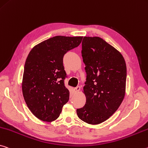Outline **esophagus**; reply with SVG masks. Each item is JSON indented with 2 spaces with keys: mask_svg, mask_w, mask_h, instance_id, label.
Here are the masks:
<instances>
[{
  "mask_svg": "<svg viewBox=\"0 0 148 148\" xmlns=\"http://www.w3.org/2000/svg\"><path fill=\"white\" fill-rule=\"evenodd\" d=\"M74 90H75V91H76V92H78V91L80 90V87L77 86L76 88H74Z\"/></svg>",
  "mask_w": 148,
  "mask_h": 148,
  "instance_id": "34e87169",
  "label": "esophagus"
}]
</instances>
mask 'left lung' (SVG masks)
I'll return each instance as SVG.
<instances>
[{
	"mask_svg": "<svg viewBox=\"0 0 148 148\" xmlns=\"http://www.w3.org/2000/svg\"><path fill=\"white\" fill-rule=\"evenodd\" d=\"M82 47L86 102L76 112L82 121L98 125L114 113L125 97L126 62L121 53L101 37H84Z\"/></svg>",
	"mask_w": 148,
	"mask_h": 148,
	"instance_id": "left-lung-1",
	"label": "left lung"
}]
</instances>
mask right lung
I'll return each mask as SVG.
<instances>
[{
	"label": "right lung",
	"mask_w": 148,
	"mask_h": 148,
	"mask_svg": "<svg viewBox=\"0 0 148 148\" xmlns=\"http://www.w3.org/2000/svg\"><path fill=\"white\" fill-rule=\"evenodd\" d=\"M83 37L58 36L37 44L25 60L22 93L27 107L37 119L55 121L63 105L69 101L70 92L64 86L66 74L63 57L77 47Z\"/></svg>",
	"instance_id": "add662e5"
}]
</instances>
